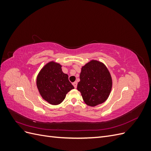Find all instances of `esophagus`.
<instances>
[{"label": "esophagus", "instance_id": "34e87169", "mask_svg": "<svg viewBox=\"0 0 151 151\" xmlns=\"http://www.w3.org/2000/svg\"><path fill=\"white\" fill-rule=\"evenodd\" d=\"M72 85L74 86V87L75 88H77V83H76V82H74V83H72Z\"/></svg>", "mask_w": 151, "mask_h": 151}]
</instances>
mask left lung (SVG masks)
Segmentation results:
<instances>
[{"label":"left lung","mask_w":151,"mask_h":151,"mask_svg":"<svg viewBox=\"0 0 151 151\" xmlns=\"http://www.w3.org/2000/svg\"><path fill=\"white\" fill-rule=\"evenodd\" d=\"M111 88V76L104 63L93 60L82 67L77 89L88 106H95L104 103Z\"/></svg>","instance_id":"left-lung-1"}]
</instances>
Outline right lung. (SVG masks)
I'll list each match as a JSON object with an SVG mask.
<instances>
[{"instance_id": "add662e5", "label": "right lung", "mask_w": 151, "mask_h": 151, "mask_svg": "<svg viewBox=\"0 0 151 151\" xmlns=\"http://www.w3.org/2000/svg\"><path fill=\"white\" fill-rule=\"evenodd\" d=\"M68 77L62 72L60 63L53 61L47 63L36 79V86L43 99L51 104H60L67 93L74 89Z\"/></svg>"}]
</instances>
